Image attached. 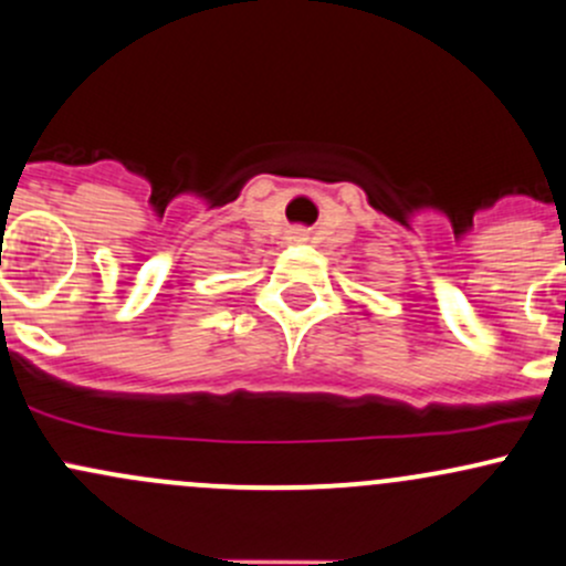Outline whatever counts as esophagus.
<instances>
[{
  "label": "esophagus",
  "mask_w": 566,
  "mask_h": 566,
  "mask_svg": "<svg viewBox=\"0 0 566 566\" xmlns=\"http://www.w3.org/2000/svg\"><path fill=\"white\" fill-rule=\"evenodd\" d=\"M287 241H290V243H303V241H308V230L301 228V224H295V228L287 230Z\"/></svg>",
  "instance_id": "obj_1"
}]
</instances>
